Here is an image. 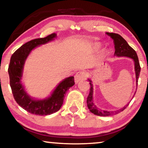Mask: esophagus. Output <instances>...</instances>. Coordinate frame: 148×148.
Masks as SVG:
<instances>
[{
    "mask_svg": "<svg viewBox=\"0 0 148 148\" xmlns=\"http://www.w3.org/2000/svg\"><path fill=\"white\" fill-rule=\"evenodd\" d=\"M86 74L83 71H79L77 72L74 76V79H75V83L77 84L80 81H82L86 79Z\"/></svg>",
    "mask_w": 148,
    "mask_h": 148,
    "instance_id": "esophagus-1",
    "label": "esophagus"
}]
</instances>
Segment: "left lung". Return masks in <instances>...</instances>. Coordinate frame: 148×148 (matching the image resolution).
<instances>
[{"label": "left lung", "instance_id": "8db88e82", "mask_svg": "<svg viewBox=\"0 0 148 148\" xmlns=\"http://www.w3.org/2000/svg\"><path fill=\"white\" fill-rule=\"evenodd\" d=\"M106 34L114 40V43L115 45L114 56H116L118 57H121V56L128 57L134 60V69H135V72H136V86H137L138 80V77L140 76V72L141 68H140L138 58L136 51H135V50L134 49H132V47L129 46L128 43L127 42V41L125 40L121 36H120L119 34H116V33H110V32H106ZM89 81L90 87H90L89 94L87 99V106H88V108L90 110V112H92V114L99 116H112V115L117 114L119 113V112L123 111V110L126 108L127 106H128V105L129 104H129H127L126 106H124L123 108L120 109L119 110H117V111L108 112V111H106V110H99L98 108L94 104L93 101H92L93 87H92V84L91 80L89 79ZM135 93H136V92H135Z\"/></svg>", "mask_w": 148, "mask_h": 148}]
</instances>
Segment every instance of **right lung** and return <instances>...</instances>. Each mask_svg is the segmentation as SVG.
<instances>
[{
	"label": "right lung",
	"mask_w": 148,
	"mask_h": 148,
	"mask_svg": "<svg viewBox=\"0 0 148 148\" xmlns=\"http://www.w3.org/2000/svg\"><path fill=\"white\" fill-rule=\"evenodd\" d=\"M56 36V33H52L44 38L32 40L17 49L11 57L8 71L14 98L20 106L32 114L47 116L58 111L63 103L66 92L75 84L73 76L66 77L57 86L51 96L44 100L31 98L22 86L24 63L29 53L36 47L53 40Z\"/></svg>",
	"instance_id": "1"
}]
</instances>
